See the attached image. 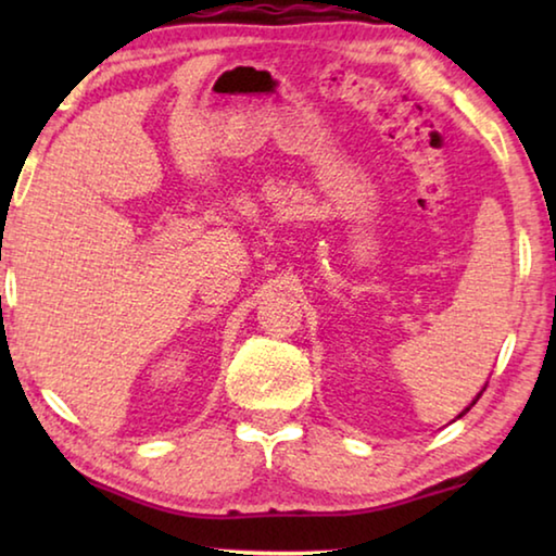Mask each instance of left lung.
Wrapping results in <instances>:
<instances>
[{
  "label": "left lung",
  "mask_w": 556,
  "mask_h": 556,
  "mask_svg": "<svg viewBox=\"0 0 556 556\" xmlns=\"http://www.w3.org/2000/svg\"><path fill=\"white\" fill-rule=\"evenodd\" d=\"M483 392H485V388H483V390H481V392H478V394H476V400H473V402H470V404H468V407H466V409H464V412H460V414H458V419H460V417H464V414H466V412H468V409H470V407H473V404H476V402H478V400H481V394H483Z\"/></svg>",
  "instance_id": "obj_1"
}]
</instances>
